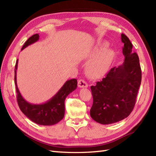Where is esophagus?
Wrapping results in <instances>:
<instances>
[{
    "label": "esophagus",
    "mask_w": 156,
    "mask_h": 156,
    "mask_svg": "<svg viewBox=\"0 0 156 156\" xmlns=\"http://www.w3.org/2000/svg\"><path fill=\"white\" fill-rule=\"evenodd\" d=\"M78 87L80 88H86L88 87V84L83 79H80L78 81Z\"/></svg>",
    "instance_id": "34e87169"
}]
</instances>
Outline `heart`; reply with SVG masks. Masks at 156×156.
Wrapping results in <instances>:
<instances>
[{
    "label": "heart",
    "instance_id": "b5f03b06",
    "mask_svg": "<svg viewBox=\"0 0 156 156\" xmlns=\"http://www.w3.org/2000/svg\"><path fill=\"white\" fill-rule=\"evenodd\" d=\"M113 54L110 48H104L90 59L86 66L88 76L91 78H98L106 73L110 66Z\"/></svg>",
    "mask_w": 156,
    "mask_h": 156
}]
</instances>
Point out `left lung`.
Instances as JSON below:
<instances>
[{"instance_id": "left-lung-1", "label": "left lung", "mask_w": 156, "mask_h": 156, "mask_svg": "<svg viewBox=\"0 0 156 156\" xmlns=\"http://www.w3.org/2000/svg\"><path fill=\"white\" fill-rule=\"evenodd\" d=\"M121 39L124 44L123 64L112 68L102 81L90 87L93 104L90 114L100 124L114 123L127 117L135 105L141 84L139 58L132 51L129 38L121 34Z\"/></svg>"}]
</instances>
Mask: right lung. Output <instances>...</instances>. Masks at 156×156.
<instances>
[{
	"mask_svg": "<svg viewBox=\"0 0 156 156\" xmlns=\"http://www.w3.org/2000/svg\"><path fill=\"white\" fill-rule=\"evenodd\" d=\"M39 39V34L32 35L25 43L22 50L29 45L35 43ZM18 60H17L15 66L14 81L17 92V101L21 111L29 119L38 125L50 126L58 123L64 117V102L66 97L77 88V79H72L67 81L57 93L47 102L41 104L29 103L21 95L17 85L16 70L18 68Z\"/></svg>",
	"mask_w": 156,
	"mask_h": 156,
	"instance_id": "add662e5",
	"label": "right lung"
}]
</instances>
